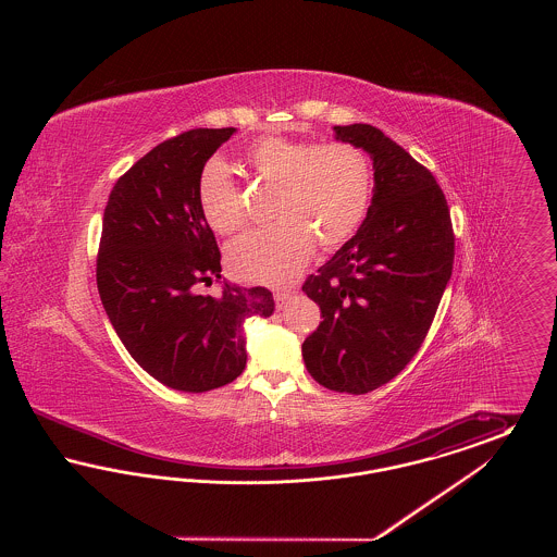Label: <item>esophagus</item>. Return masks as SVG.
<instances>
[{
    "label": "esophagus",
    "mask_w": 557,
    "mask_h": 557,
    "mask_svg": "<svg viewBox=\"0 0 557 557\" xmlns=\"http://www.w3.org/2000/svg\"><path fill=\"white\" fill-rule=\"evenodd\" d=\"M294 290H277L273 296H275V302H277V307H284L286 305V300L290 298Z\"/></svg>",
    "instance_id": "obj_1"
}]
</instances>
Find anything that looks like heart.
Returning <instances> with one entry per match:
<instances>
[{
    "mask_svg": "<svg viewBox=\"0 0 557 557\" xmlns=\"http://www.w3.org/2000/svg\"><path fill=\"white\" fill-rule=\"evenodd\" d=\"M248 166L277 184V223L234 239L227 263L239 280L286 284L315 252L341 248L361 225L371 198L368 154L346 141L311 146L269 135L246 152ZM198 202L214 232L234 234L246 225L236 184L223 162L211 160L198 180Z\"/></svg>",
    "mask_w": 557,
    "mask_h": 557,
    "instance_id": "obj_1",
    "label": "heart"
}]
</instances>
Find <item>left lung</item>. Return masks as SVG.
<instances>
[{"label": "left lung", "instance_id": "1", "mask_svg": "<svg viewBox=\"0 0 557 557\" xmlns=\"http://www.w3.org/2000/svg\"><path fill=\"white\" fill-rule=\"evenodd\" d=\"M373 162V196L357 234L302 292L323 321L302 343L321 386L366 395L391 382L424 343L455 257L449 207L434 175L371 125L334 127Z\"/></svg>", "mask_w": 557, "mask_h": 557}]
</instances>
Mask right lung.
Listing matches in <instances>:
<instances>
[{"label":"right lung","mask_w":557,"mask_h":557,"mask_svg":"<svg viewBox=\"0 0 557 557\" xmlns=\"http://www.w3.org/2000/svg\"><path fill=\"white\" fill-rule=\"evenodd\" d=\"M236 133L191 129L152 148L114 184L96 280L108 319L160 384L207 393L246 368L244 323L275 309L267 288L221 282V252L198 202L200 173Z\"/></svg>","instance_id":"1"}]
</instances>
